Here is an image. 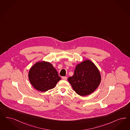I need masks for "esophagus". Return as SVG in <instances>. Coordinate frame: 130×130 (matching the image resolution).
<instances>
[{"instance_id": "obj_1", "label": "esophagus", "mask_w": 130, "mask_h": 130, "mask_svg": "<svg viewBox=\"0 0 130 130\" xmlns=\"http://www.w3.org/2000/svg\"><path fill=\"white\" fill-rule=\"evenodd\" d=\"M62 79L63 80H67V77L66 76H63V77H62Z\"/></svg>"}]
</instances>
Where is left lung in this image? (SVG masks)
Masks as SVG:
<instances>
[{"mask_svg":"<svg viewBox=\"0 0 130 130\" xmlns=\"http://www.w3.org/2000/svg\"><path fill=\"white\" fill-rule=\"evenodd\" d=\"M73 90L81 96L93 93L99 87L101 76L98 68L90 59L76 65L73 76L68 78Z\"/></svg>","mask_w":130,"mask_h":130,"instance_id":"1","label":"left lung"}]
</instances>
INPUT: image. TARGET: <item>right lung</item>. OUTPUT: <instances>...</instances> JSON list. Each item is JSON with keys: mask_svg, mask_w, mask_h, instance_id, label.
Wrapping results in <instances>:
<instances>
[{"mask_svg": "<svg viewBox=\"0 0 130 130\" xmlns=\"http://www.w3.org/2000/svg\"><path fill=\"white\" fill-rule=\"evenodd\" d=\"M29 80L36 90L45 92L54 88L61 78L51 63L38 61L31 66L28 73Z\"/></svg>", "mask_w": 130, "mask_h": 130, "instance_id": "obj_1", "label": "right lung"}]
</instances>
